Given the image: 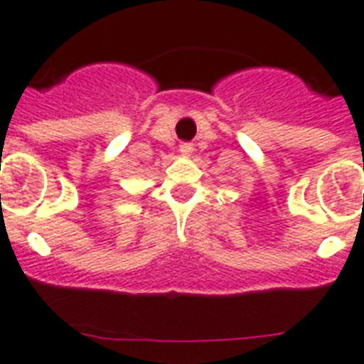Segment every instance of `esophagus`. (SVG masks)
Wrapping results in <instances>:
<instances>
[{"mask_svg":"<svg viewBox=\"0 0 364 364\" xmlns=\"http://www.w3.org/2000/svg\"><path fill=\"white\" fill-rule=\"evenodd\" d=\"M191 150H193V144H191V142H182V144H180V152L182 154H190Z\"/></svg>","mask_w":364,"mask_h":364,"instance_id":"esophagus-1","label":"esophagus"}]
</instances>
